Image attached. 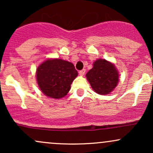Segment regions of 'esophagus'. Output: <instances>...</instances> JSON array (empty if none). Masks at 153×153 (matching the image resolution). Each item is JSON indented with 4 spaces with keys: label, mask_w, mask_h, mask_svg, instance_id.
<instances>
[{
    "label": "esophagus",
    "mask_w": 153,
    "mask_h": 153,
    "mask_svg": "<svg viewBox=\"0 0 153 153\" xmlns=\"http://www.w3.org/2000/svg\"><path fill=\"white\" fill-rule=\"evenodd\" d=\"M85 69H82V71H79V75H81V76H82V75L85 74Z\"/></svg>",
    "instance_id": "34e87169"
}]
</instances>
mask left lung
I'll list each match as a JSON object with an SVG mask.
<instances>
[{"label": "left lung", "instance_id": "1", "mask_svg": "<svg viewBox=\"0 0 153 153\" xmlns=\"http://www.w3.org/2000/svg\"><path fill=\"white\" fill-rule=\"evenodd\" d=\"M119 72L113 63L104 59H99L93 65V68L86 73V78L95 92L106 95L117 87Z\"/></svg>", "mask_w": 153, "mask_h": 153}]
</instances>
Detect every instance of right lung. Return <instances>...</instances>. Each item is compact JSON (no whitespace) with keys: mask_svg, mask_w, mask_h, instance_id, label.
I'll return each mask as SVG.
<instances>
[{"mask_svg":"<svg viewBox=\"0 0 153 153\" xmlns=\"http://www.w3.org/2000/svg\"><path fill=\"white\" fill-rule=\"evenodd\" d=\"M74 65L61 59H48L36 69V80L45 96L59 99L70 91L71 85L78 76Z\"/></svg>","mask_w":153,"mask_h":153,"instance_id":"1","label":"right lung"}]
</instances>
